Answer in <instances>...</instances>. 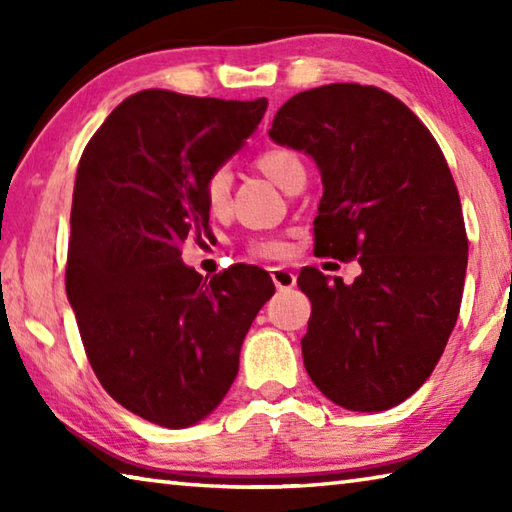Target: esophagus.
Returning <instances> with one entry per match:
<instances>
[{
    "label": "esophagus",
    "mask_w": 512,
    "mask_h": 512,
    "mask_svg": "<svg viewBox=\"0 0 512 512\" xmlns=\"http://www.w3.org/2000/svg\"><path fill=\"white\" fill-rule=\"evenodd\" d=\"M271 277H273V284L280 291L291 289L293 284H296V273L289 271V268H282V266L271 268Z\"/></svg>",
    "instance_id": "obj_1"
}]
</instances>
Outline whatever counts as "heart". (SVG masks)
I'll return each instance as SVG.
<instances>
[{"mask_svg": "<svg viewBox=\"0 0 512 512\" xmlns=\"http://www.w3.org/2000/svg\"><path fill=\"white\" fill-rule=\"evenodd\" d=\"M257 167L262 169L268 178L284 187L289 176L296 171H302V162L293 151L284 149V146H268V149L259 151ZM230 189H232V176L225 167H216L205 176L203 183V201L210 207L212 214H223L230 207ZM248 250L255 257L264 259H280L289 253V244L280 237H257L248 244Z\"/></svg>", "mask_w": 512, "mask_h": 512, "instance_id": "heart-1", "label": "heart"}]
</instances>
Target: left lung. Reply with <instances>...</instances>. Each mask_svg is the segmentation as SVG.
<instances>
[{
	"label": "left lung",
	"mask_w": 512,
	"mask_h": 512,
	"mask_svg": "<svg viewBox=\"0 0 512 512\" xmlns=\"http://www.w3.org/2000/svg\"><path fill=\"white\" fill-rule=\"evenodd\" d=\"M268 135L320 169L314 253L361 264L352 284L300 271L309 377L343 409H391L429 379L461 311L467 235L445 155L400 99L359 83L296 94Z\"/></svg>",
	"instance_id": "8db88e82"
}]
</instances>
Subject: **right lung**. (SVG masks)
Instances as JSON below:
<instances>
[{"label":"right lung","instance_id":"right-lung-1","mask_svg":"<svg viewBox=\"0 0 512 512\" xmlns=\"http://www.w3.org/2000/svg\"><path fill=\"white\" fill-rule=\"evenodd\" d=\"M268 101L142 90L92 135L74 180L65 287L94 375L140 418L183 429L221 404L271 275L235 264L210 282L183 241L210 230L205 176Z\"/></svg>","mask_w":512,"mask_h":512}]
</instances>
